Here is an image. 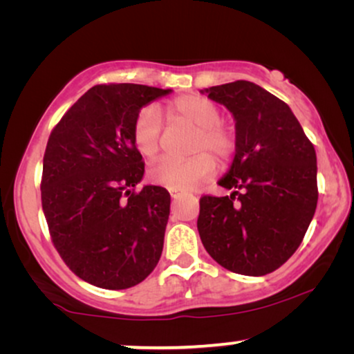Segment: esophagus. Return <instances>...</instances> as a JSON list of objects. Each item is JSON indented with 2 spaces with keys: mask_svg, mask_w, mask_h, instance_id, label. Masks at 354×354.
Returning <instances> with one entry per match:
<instances>
[{
  "mask_svg": "<svg viewBox=\"0 0 354 354\" xmlns=\"http://www.w3.org/2000/svg\"><path fill=\"white\" fill-rule=\"evenodd\" d=\"M171 192V196L174 198V200H177V198L182 196V192L180 190H169Z\"/></svg>",
  "mask_w": 354,
  "mask_h": 354,
  "instance_id": "esophagus-1",
  "label": "esophagus"
}]
</instances>
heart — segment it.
I'll return each instance as SVG.
<instances>
[{
  "label": "heart",
  "mask_w": 354,
  "mask_h": 354,
  "mask_svg": "<svg viewBox=\"0 0 354 354\" xmlns=\"http://www.w3.org/2000/svg\"><path fill=\"white\" fill-rule=\"evenodd\" d=\"M169 118L182 120L196 127L192 151L196 153L187 159H161L149 169V178L169 190H192L198 183L214 176L216 161L209 149L217 158L225 159L234 149V137L230 130L222 125L221 113L214 103L198 95H185L174 100L167 108ZM161 119L158 111L148 106L137 114L132 127L135 148L145 158H154L161 149ZM201 153H198L197 151Z\"/></svg>",
  "instance_id": "heart-1"
}]
</instances>
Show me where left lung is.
I'll list each match as a JSON object with an SVG mask.
<instances>
[{"label":"left lung","instance_id":"8db88e82","mask_svg":"<svg viewBox=\"0 0 354 354\" xmlns=\"http://www.w3.org/2000/svg\"><path fill=\"white\" fill-rule=\"evenodd\" d=\"M201 93L224 104L235 120V158L217 182L234 192L200 200L203 245L232 272H274L298 250L316 211V149L288 104L253 82Z\"/></svg>","mask_w":354,"mask_h":354}]
</instances>
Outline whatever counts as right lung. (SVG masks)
<instances>
[{
    "label": "right lung",
    "mask_w": 354,
    "mask_h": 354,
    "mask_svg": "<svg viewBox=\"0 0 354 354\" xmlns=\"http://www.w3.org/2000/svg\"><path fill=\"white\" fill-rule=\"evenodd\" d=\"M171 88L95 85L53 129L43 158L41 206L57 253L95 287L124 290L143 282L162 253L171 195L145 185L132 140L143 106Z\"/></svg>",
    "instance_id": "obj_1"
}]
</instances>
